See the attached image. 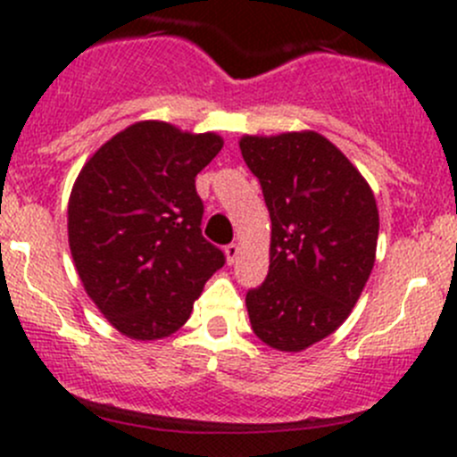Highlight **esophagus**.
Here are the masks:
<instances>
[{"instance_id": "34e87169", "label": "esophagus", "mask_w": 457, "mask_h": 457, "mask_svg": "<svg viewBox=\"0 0 457 457\" xmlns=\"http://www.w3.org/2000/svg\"><path fill=\"white\" fill-rule=\"evenodd\" d=\"M238 254H241V247H238L237 243H229V245L225 247V261H228V265H234Z\"/></svg>"}]
</instances>
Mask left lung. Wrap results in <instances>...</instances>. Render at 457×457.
<instances>
[{
    "mask_svg": "<svg viewBox=\"0 0 457 457\" xmlns=\"http://www.w3.org/2000/svg\"><path fill=\"white\" fill-rule=\"evenodd\" d=\"M271 219L270 271L245 296L252 329L278 352L334 334L376 262L378 205L370 183L314 130L238 141Z\"/></svg>",
    "mask_w": 457,
    "mask_h": 457,
    "instance_id": "obj_1",
    "label": "left lung"
}]
</instances>
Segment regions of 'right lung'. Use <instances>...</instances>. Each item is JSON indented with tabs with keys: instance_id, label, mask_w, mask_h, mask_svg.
<instances>
[{
	"instance_id": "add662e5",
	"label": "right lung",
	"mask_w": 457,
	"mask_h": 457,
	"mask_svg": "<svg viewBox=\"0 0 457 457\" xmlns=\"http://www.w3.org/2000/svg\"><path fill=\"white\" fill-rule=\"evenodd\" d=\"M223 139L137 121L81 168L68 199V243L86 294L132 340L181 329L225 262L201 234L196 174Z\"/></svg>"
}]
</instances>
